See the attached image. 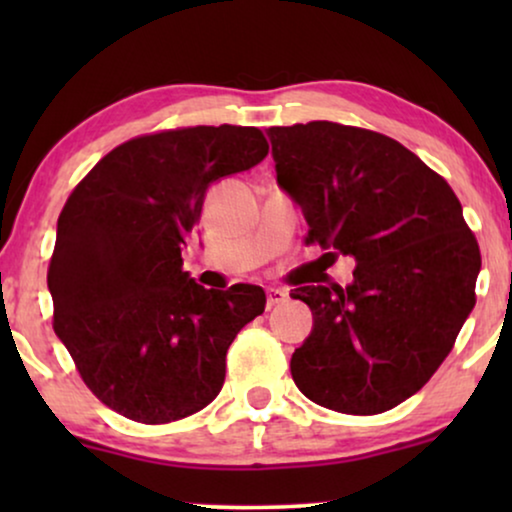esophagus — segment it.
Listing matches in <instances>:
<instances>
[{
    "instance_id": "esophagus-1",
    "label": "esophagus",
    "mask_w": 512,
    "mask_h": 512,
    "mask_svg": "<svg viewBox=\"0 0 512 512\" xmlns=\"http://www.w3.org/2000/svg\"><path fill=\"white\" fill-rule=\"evenodd\" d=\"M286 298H289V293H286L284 289H268V291H265V305H268V310H270V307L282 305Z\"/></svg>"
}]
</instances>
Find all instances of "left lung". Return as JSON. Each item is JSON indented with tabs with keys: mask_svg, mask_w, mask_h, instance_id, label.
<instances>
[{
	"mask_svg": "<svg viewBox=\"0 0 512 512\" xmlns=\"http://www.w3.org/2000/svg\"><path fill=\"white\" fill-rule=\"evenodd\" d=\"M277 184L305 242L356 261L349 286H298L312 333L296 387L345 415H380L436 373L475 305L480 247L450 184L380 132L331 121L270 128ZM326 254V256H328Z\"/></svg>",
	"mask_w": 512,
	"mask_h": 512,
	"instance_id": "1",
	"label": "left lung"
}]
</instances>
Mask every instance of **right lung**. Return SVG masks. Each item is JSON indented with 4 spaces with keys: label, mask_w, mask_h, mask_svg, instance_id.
<instances>
[{
    "label": "right lung",
    "mask_w": 512,
    "mask_h": 512,
    "mask_svg": "<svg viewBox=\"0 0 512 512\" xmlns=\"http://www.w3.org/2000/svg\"><path fill=\"white\" fill-rule=\"evenodd\" d=\"M268 149L242 125L153 132L109 151L67 198L48 265L53 331L118 415L167 424L219 396L230 342L263 314L265 291L195 284L181 244L207 188Z\"/></svg>",
    "instance_id": "1"
}]
</instances>
